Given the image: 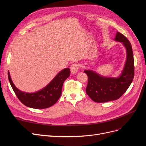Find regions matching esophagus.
<instances>
[{"instance_id":"1","label":"esophagus","mask_w":146,"mask_h":146,"mask_svg":"<svg viewBox=\"0 0 146 146\" xmlns=\"http://www.w3.org/2000/svg\"><path fill=\"white\" fill-rule=\"evenodd\" d=\"M79 67H80V66L78 63H74V64H72L71 66H70L71 73H73V74L76 73L79 70Z\"/></svg>"}]
</instances>
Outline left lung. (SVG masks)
Returning <instances> with one entry per match:
<instances>
[{
  "label": "left lung",
  "mask_w": 146,
  "mask_h": 146,
  "mask_svg": "<svg viewBox=\"0 0 146 146\" xmlns=\"http://www.w3.org/2000/svg\"><path fill=\"white\" fill-rule=\"evenodd\" d=\"M115 40L122 42L127 52L125 67L119 77L105 78L92 70L84 71L88 78L86 92L96 102L117 100L125 92L134 79V64L131 44L127 37L119 32H117Z\"/></svg>",
  "instance_id": "1"
}]
</instances>
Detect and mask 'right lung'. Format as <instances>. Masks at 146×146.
Wrapping results in <instances>:
<instances>
[{
    "mask_svg": "<svg viewBox=\"0 0 146 146\" xmlns=\"http://www.w3.org/2000/svg\"><path fill=\"white\" fill-rule=\"evenodd\" d=\"M70 74V69L66 68L61 70L48 85L35 93L21 92L15 86L8 72L11 85L19 100L25 106L35 109L47 108L55 104L61 94V90L65 80Z\"/></svg>",
    "mask_w": 146,
    "mask_h": 146,
    "instance_id": "add662e5",
    "label": "right lung"
}]
</instances>
